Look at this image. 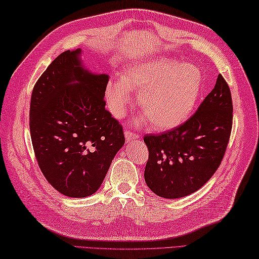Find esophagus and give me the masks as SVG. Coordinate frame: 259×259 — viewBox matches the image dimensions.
<instances>
[{
    "mask_svg": "<svg viewBox=\"0 0 259 259\" xmlns=\"http://www.w3.org/2000/svg\"><path fill=\"white\" fill-rule=\"evenodd\" d=\"M124 137H125V141L126 142H130V141H133L135 139H138L139 138L138 135L133 133V131H130V130H125L124 131Z\"/></svg>",
    "mask_w": 259,
    "mask_h": 259,
    "instance_id": "obj_1",
    "label": "esophagus"
}]
</instances>
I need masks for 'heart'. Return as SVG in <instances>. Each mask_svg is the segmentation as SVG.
I'll use <instances>...</instances> for the list:
<instances>
[{
    "instance_id": "1",
    "label": "heart",
    "mask_w": 259,
    "mask_h": 259,
    "mask_svg": "<svg viewBox=\"0 0 259 259\" xmlns=\"http://www.w3.org/2000/svg\"><path fill=\"white\" fill-rule=\"evenodd\" d=\"M201 88V73L196 65L174 59L157 58L134 64L122 78L112 79L106 88L110 111L123 117L133 101L131 91H140L138 103L159 130L176 128L189 118ZM147 115H139L142 123Z\"/></svg>"
}]
</instances>
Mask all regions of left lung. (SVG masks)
Returning <instances> with one entry per match:
<instances>
[{"label":"left lung","mask_w":259,"mask_h":259,"mask_svg":"<svg viewBox=\"0 0 259 259\" xmlns=\"http://www.w3.org/2000/svg\"><path fill=\"white\" fill-rule=\"evenodd\" d=\"M233 124L229 87L218 75L211 92L185 123L145 136L149 150L145 180L152 192L176 199L200 189L221 164Z\"/></svg>","instance_id":"left-lung-1"}]
</instances>
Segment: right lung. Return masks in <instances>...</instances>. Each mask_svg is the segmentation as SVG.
<instances>
[{"label":"right lung","mask_w":259,"mask_h":259,"mask_svg":"<svg viewBox=\"0 0 259 259\" xmlns=\"http://www.w3.org/2000/svg\"><path fill=\"white\" fill-rule=\"evenodd\" d=\"M82 50L64 51L34 85L30 106L33 149L42 174L62 195L84 198L100 188L124 145L122 126L106 110V73H93Z\"/></svg>","instance_id":"1"}]
</instances>
